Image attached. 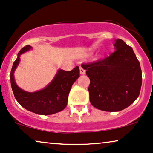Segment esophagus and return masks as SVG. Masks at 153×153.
Segmentation results:
<instances>
[{"label": "esophagus", "instance_id": "34e87169", "mask_svg": "<svg viewBox=\"0 0 153 153\" xmlns=\"http://www.w3.org/2000/svg\"><path fill=\"white\" fill-rule=\"evenodd\" d=\"M79 71H80L81 74H84L86 73L85 69H84V67H79Z\"/></svg>", "mask_w": 153, "mask_h": 153}]
</instances>
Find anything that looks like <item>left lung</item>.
Returning <instances> with one entry per match:
<instances>
[{"mask_svg":"<svg viewBox=\"0 0 153 153\" xmlns=\"http://www.w3.org/2000/svg\"><path fill=\"white\" fill-rule=\"evenodd\" d=\"M115 51L102 60L83 65L90 79V102L99 110L116 112L131 105L140 94L142 71L131 47L115 40Z\"/></svg>","mask_w":153,"mask_h":153,"instance_id":"1","label":"left lung"}]
</instances>
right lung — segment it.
Segmentation results:
<instances>
[{
    "instance_id": "right-lung-1",
    "label": "right lung",
    "mask_w": 153,
    "mask_h": 153,
    "mask_svg": "<svg viewBox=\"0 0 153 153\" xmlns=\"http://www.w3.org/2000/svg\"><path fill=\"white\" fill-rule=\"evenodd\" d=\"M33 48L26 45L20 50L10 71L11 87L15 98L23 108L39 115H51L64 110L67 105L68 97L73 84L79 77L78 66L71 71L58 69L48 86L35 92L24 91L17 85L14 72L20 63V55Z\"/></svg>"
}]
</instances>
